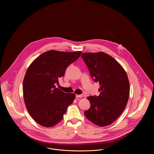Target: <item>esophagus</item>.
Segmentation results:
<instances>
[{"label": "esophagus", "mask_w": 154, "mask_h": 154, "mask_svg": "<svg viewBox=\"0 0 154 154\" xmlns=\"http://www.w3.org/2000/svg\"><path fill=\"white\" fill-rule=\"evenodd\" d=\"M82 96V95H77V94H76V98H81Z\"/></svg>", "instance_id": "1"}]
</instances>
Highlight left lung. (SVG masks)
<instances>
[{
  "mask_svg": "<svg viewBox=\"0 0 154 154\" xmlns=\"http://www.w3.org/2000/svg\"><path fill=\"white\" fill-rule=\"evenodd\" d=\"M91 77L100 87L98 96H89V109L84 114L94 124L104 127L114 122L123 112L129 97L127 74L113 57L103 53H85L81 55Z\"/></svg>",
  "mask_w": 154,
  "mask_h": 154,
  "instance_id": "1",
  "label": "left lung"
}]
</instances>
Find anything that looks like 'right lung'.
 Wrapping results in <instances>:
<instances>
[{
  "instance_id": "obj_1",
  "label": "right lung",
  "mask_w": 154,
  "mask_h": 154,
  "mask_svg": "<svg viewBox=\"0 0 154 154\" xmlns=\"http://www.w3.org/2000/svg\"><path fill=\"white\" fill-rule=\"evenodd\" d=\"M81 51H46L28 68L23 81L25 104L28 112L39 125L50 128L63 118L75 94L56 88L58 78L64 76L67 66L76 61Z\"/></svg>"
}]
</instances>
